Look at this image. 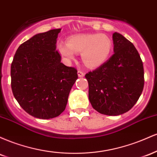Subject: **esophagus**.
<instances>
[{
  "mask_svg": "<svg viewBox=\"0 0 157 157\" xmlns=\"http://www.w3.org/2000/svg\"><path fill=\"white\" fill-rule=\"evenodd\" d=\"M77 75H78L79 77H84L85 74L82 72V71H77Z\"/></svg>",
  "mask_w": 157,
  "mask_h": 157,
  "instance_id": "esophagus-1",
  "label": "esophagus"
}]
</instances>
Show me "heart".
<instances>
[{
  "instance_id": "1",
  "label": "heart",
  "mask_w": 157,
  "mask_h": 157,
  "mask_svg": "<svg viewBox=\"0 0 157 157\" xmlns=\"http://www.w3.org/2000/svg\"><path fill=\"white\" fill-rule=\"evenodd\" d=\"M57 50L66 60H73L80 52L81 60L87 67L94 68L105 62L111 53L112 43L103 34H77L68 37V43L60 41Z\"/></svg>"
}]
</instances>
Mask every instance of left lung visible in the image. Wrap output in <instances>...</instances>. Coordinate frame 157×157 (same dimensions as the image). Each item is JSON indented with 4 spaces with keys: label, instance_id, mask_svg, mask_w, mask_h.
Wrapping results in <instances>:
<instances>
[{
    "label": "left lung",
    "instance_id": "obj_1",
    "mask_svg": "<svg viewBox=\"0 0 157 157\" xmlns=\"http://www.w3.org/2000/svg\"><path fill=\"white\" fill-rule=\"evenodd\" d=\"M112 37L114 54L85 77L94 109L102 114L117 116L128 111L140 98L144 87V69L132 43L117 32Z\"/></svg>",
    "mask_w": 157,
    "mask_h": 157
}]
</instances>
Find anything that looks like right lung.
Instances as JSON below:
<instances>
[{"instance_id":"1","label":"right lung","mask_w":157,"mask_h":157,"mask_svg":"<svg viewBox=\"0 0 157 157\" xmlns=\"http://www.w3.org/2000/svg\"><path fill=\"white\" fill-rule=\"evenodd\" d=\"M61 29L39 33L16 51L11 65L12 93L32 117L52 119L66 109L77 71L61 63L56 43Z\"/></svg>"}]
</instances>
